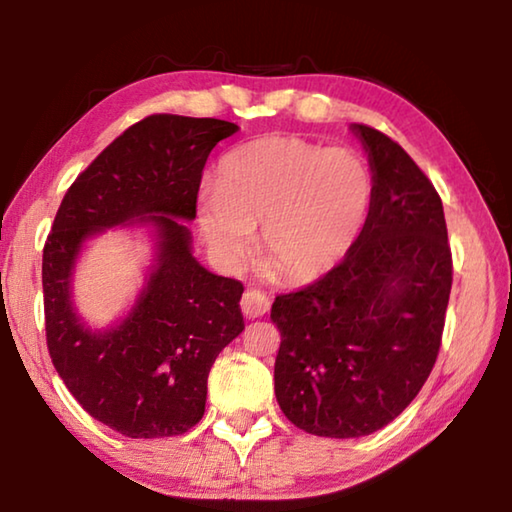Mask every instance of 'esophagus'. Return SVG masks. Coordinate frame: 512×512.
Wrapping results in <instances>:
<instances>
[{
	"mask_svg": "<svg viewBox=\"0 0 512 512\" xmlns=\"http://www.w3.org/2000/svg\"><path fill=\"white\" fill-rule=\"evenodd\" d=\"M239 305L246 318H259L266 314L268 307H271V300H268L259 289H246Z\"/></svg>",
	"mask_w": 512,
	"mask_h": 512,
	"instance_id": "34e87169",
	"label": "esophagus"
}]
</instances>
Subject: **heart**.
I'll return each mask as SVG.
<instances>
[{"label": "heart", "mask_w": 512, "mask_h": 512, "mask_svg": "<svg viewBox=\"0 0 512 512\" xmlns=\"http://www.w3.org/2000/svg\"><path fill=\"white\" fill-rule=\"evenodd\" d=\"M375 180L345 146L268 135L225 153L214 192L201 201V228L214 253L237 266L253 246L275 280L311 282L350 253L368 221Z\"/></svg>", "instance_id": "1"}]
</instances>
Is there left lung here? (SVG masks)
Instances as JSON below:
<instances>
[{"label":"left lung","mask_w":512,"mask_h":512,"mask_svg":"<svg viewBox=\"0 0 512 512\" xmlns=\"http://www.w3.org/2000/svg\"><path fill=\"white\" fill-rule=\"evenodd\" d=\"M375 196L339 266L280 293L275 397L298 429L359 438L393 422L431 375L452 291L443 201L400 144L354 124Z\"/></svg>","instance_id":"8db88e82"}]
</instances>
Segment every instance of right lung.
Here are the masks:
<instances>
[{
	"instance_id": "right-lung-1",
	"label": "right lung",
	"mask_w": 512,
	"mask_h": 512,
	"mask_svg": "<svg viewBox=\"0 0 512 512\" xmlns=\"http://www.w3.org/2000/svg\"><path fill=\"white\" fill-rule=\"evenodd\" d=\"M239 131L223 119L149 115L108 144L60 203L42 250L51 363L94 420L128 438H169L205 413L214 359L244 329V284L196 262L187 225L196 216L207 155ZM156 225L159 257L124 324L92 333L68 300L80 244L112 224Z\"/></svg>"
}]
</instances>
